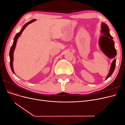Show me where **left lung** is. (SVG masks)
Instances as JSON below:
<instances>
[{
  "mask_svg": "<svg viewBox=\"0 0 125 125\" xmlns=\"http://www.w3.org/2000/svg\"><path fill=\"white\" fill-rule=\"evenodd\" d=\"M101 29H102L101 33L103 34V35L101 36L99 39V44H100V46L102 48V51H103V52L105 54V53L104 52V51L103 48L102 47V46H103L106 49V50H108L109 55H108H108L106 54V55L109 58H114L116 56L117 52L114 46V41L113 40V37L111 36L110 33H109V30L108 26L105 23H102L101 24ZM116 62V59L113 61L112 65L111 66L110 70H109V73L107 76L106 78V80L110 77L113 73V72H114L115 68Z\"/></svg>",
  "mask_w": 125,
  "mask_h": 125,
  "instance_id": "left-lung-1",
  "label": "left lung"
}]
</instances>
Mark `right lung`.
Wrapping results in <instances>:
<instances>
[{
	"label": "right lung",
	"instance_id": "1",
	"mask_svg": "<svg viewBox=\"0 0 125 125\" xmlns=\"http://www.w3.org/2000/svg\"><path fill=\"white\" fill-rule=\"evenodd\" d=\"M36 20L35 19H33L32 20H31L30 21L28 22V23H26L24 26L22 28V29L21 30V31H20V32H19L18 33H17V34L16 35V36H14V38L13 40V44L12 45V46L10 48V52H9V56H10V67H11V69L13 73L15 74L14 70H13V52L14 50L15 49V47H16V43H17V41L18 40V39L19 38V37L21 34H22V32L24 31V30L25 29V28L29 24L31 23L32 22L35 21Z\"/></svg>",
	"mask_w": 125,
	"mask_h": 125
}]
</instances>
